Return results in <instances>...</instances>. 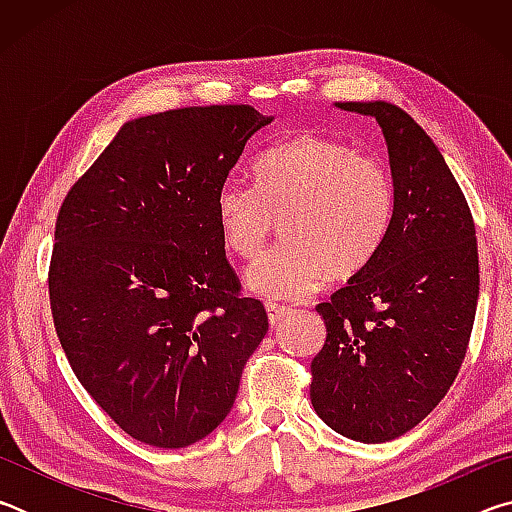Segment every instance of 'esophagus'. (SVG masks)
I'll use <instances>...</instances> for the list:
<instances>
[{
	"mask_svg": "<svg viewBox=\"0 0 512 512\" xmlns=\"http://www.w3.org/2000/svg\"><path fill=\"white\" fill-rule=\"evenodd\" d=\"M291 307L287 305H275V302H266V314H268V320H271V325L280 323L282 318H287L291 314Z\"/></svg>",
	"mask_w": 512,
	"mask_h": 512,
	"instance_id": "1",
	"label": "esophagus"
}]
</instances>
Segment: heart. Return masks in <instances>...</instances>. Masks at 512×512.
Masks as SVG:
<instances>
[{"label":"heart","instance_id":"b5f03b06","mask_svg":"<svg viewBox=\"0 0 512 512\" xmlns=\"http://www.w3.org/2000/svg\"><path fill=\"white\" fill-rule=\"evenodd\" d=\"M393 207L391 173L377 158L336 137L302 133L259 155L255 187L225 180L214 214L223 246L244 259L282 219L284 239L250 264L246 282L266 300H302L329 273L350 277L370 264Z\"/></svg>","mask_w":512,"mask_h":512}]
</instances>
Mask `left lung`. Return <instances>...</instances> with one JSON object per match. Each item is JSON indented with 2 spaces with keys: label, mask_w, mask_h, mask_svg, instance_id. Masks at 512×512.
<instances>
[{
  "label": "left lung",
  "mask_w": 512,
  "mask_h": 512,
  "mask_svg": "<svg viewBox=\"0 0 512 512\" xmlns=\"http://www.w3.org/2000/svg\"><path fill=\"white\" fill-rule=\"evenodd\" d=\"M377 119L395 207L377 255L316 311L327 339L311 404L327 427L386 443L422 422L461 370L479 300L474 219L443 153L386 101L336 103Z\"/></svg>",
  "instance_id": "1"
}]
</instances>
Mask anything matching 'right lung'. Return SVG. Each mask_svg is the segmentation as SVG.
Masks as SVG:
<instances>
[{"label": "right lung", "instance_id": "right-lung-1", "mask_svg": "<svg viewBox=\"0 0 512 512\" xmlns=\"http://www.w3.org/2000/svg\"><path fill=\"white\" fill-rule=\"evenodd\" d=\"M271 121L244 103L133 119L60 205L56 334L85 391L140 443L178 449L219 427L268 332L225 259L214 201Z\"/></svg>", "mask_w": 512, "mask_h": 512}]
</instances>
